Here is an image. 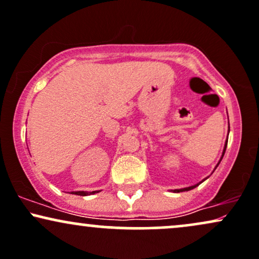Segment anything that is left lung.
Segmentation results:
<instances>
[{"label": "left lung", "mask_w": 259, "mask_h": 259, "mask_svg": "<svg viewBox=\"0 0 259 259\" xmlns=\"http://www.w3.org/2000/svg\"><path fill=\"white\" fill-rule=\"evenodd\" d=\"M229 123V121H228ZM228 135H229V127H228ZM227 143H228V139L226 140V143H224V148H223V152H222V157H221V159H220V161L219 163H217V165H216V167L219 166L220 165V163H221V160H222V158H223V155H224V153H226V148H227ZM216 167H214V170H216ZM213 170V171H214ZM207 179V177H206ZM206 179H204L201 181V182H204L205 180ZM201 182H199V183H197V185H194V186H191V187H186V188H181V189H174V191H171V192H174V193H180V192H187V191H191V189H193V188H195V187H198L199 185H200Z\"/></svg>", "instance_id": "left-lung-1"}]
</instances>
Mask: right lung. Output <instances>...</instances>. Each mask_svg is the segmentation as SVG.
I'll return each instance as SVG.
<instances>
[{
  "label": "right lung",
  "instance_id": "obj_1",
  "mask_svg": "<svg viewBox=\"0 0 259 259\" xmlns=\"http://www.w3.org/2000/svg\"><path fill=\"white\" fill-rule=\"evenodd\" d=\"M72 194H76V195H83V197H85V195H90V194H95V193H99V191H93V192H84V191H78V192H71Z\"/></svg>",
  "mask_w": 259,
  "mask_h": 259
}]
</instances>
